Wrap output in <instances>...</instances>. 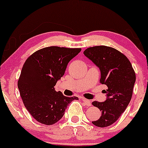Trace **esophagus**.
I'll return each mask as SVG.
<instances>
[{"mask_svg": "<svg viewBox=\"0 0 148 148\" xmlns=\"http://www.w3.org/2000/svg\"><path fill=\"white\" fill-rule=\"evenodd\" d=\"M82 100L86 106H90V105H91V103H90V101L89 100H87V99L84 98H82Z\"/></svg>", "mask_w": 148, "mask_h": 148, "instance_id": "obj_1", "label": "esophagus"}]
</instances>
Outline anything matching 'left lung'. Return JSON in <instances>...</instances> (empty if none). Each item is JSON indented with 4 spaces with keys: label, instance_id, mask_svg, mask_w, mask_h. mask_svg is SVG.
I'll use <instances>...</instances> for the list:
<instances>
[{
    "label": "left lung",
    "instance_id": "8db88e82",
    "mask_svg": "<svg viewBox=\"0 0 148 148\" xmlns=\"http://www.w3.org/2000/svg\"><path fill=\"white\" fill-rule=\"evenodd\" d=\"M84 54L100 69V82L108 87L105 90L106 100L92 103L101 111L99 119L92 123L98 127H106L116 121L127 108L132 98L136 74L129 60L111 47H90Z\"/></svg>",
    "mask_w": 148,
    "mask_h": 148
}]
</instances>
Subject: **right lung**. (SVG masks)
<instances>
[{
    "mask_svg": "<svg viewBox=\"0 0 148 148\" xmlns=\"http://www.w3.org/2000/svg\"><path fill=\"white\" fill-rule=\"evenodd\" d=\"M81 48L50 46L37 50L27 59L19 76L18 88L22 101L32 116L45 125L56 124L66 107L77 97H66L55 90L69 62Z\"/></svg>",
    "mask_w": 148,
    "mask_h": 148,
    "instance_id": "add662e5",
    "label": "right lung"
}]
</instances>
